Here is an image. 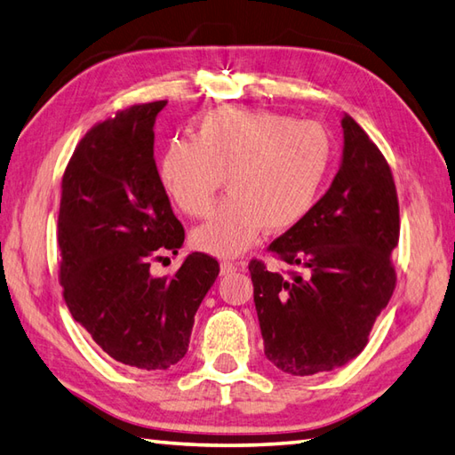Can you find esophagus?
<instances>
[{
	"mask_svg": "<svg viewBox=\"0 0 455 455\" xmlns=\"http://www.w3.org/2000/svg\"><path fill=\"white\" fill-rule=\"evenodd\" d=\"M239 268V265L237 263H229V261H224L220 265V273L221 275H229V273H235Z\"/></svg>",
	"mask_w": 455,
	"mask_h": 455,
	"instance_id": "1",
	"label": "esophagus"
}]
</instances>
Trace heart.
<instances>
[{"mask_svg": "<svg viewBox=\"0 0 455 455\" xmlns=\"http://www.w3.org/2000/svg\"><path fill=\"white\" fill-rule=\"evenodd\" d=\"M331 139L316 122L271 109L216 108L200 119L194 139H172L159 161L164 192L190 218L214 206L221 180L229 196L192 243L204 253L235 257L308 216L326 180Z\"/></svg>", "mask_w": 455, "mask_h": 455, "instance_id": "1", "label": "heart"}]
</instances>
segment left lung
<instances>
[{"label": "left lung", "mask_w": 455, "mask_h": 455, "mask_svg": "<svg viewBox=\"0 0 455 455\" xmlns=\"http://www.w3.org/2000/svg\"><path fill=\"white\" fill-rule=\"evenodd\" d=\"M344 151L326 194L268 251L300 273L249 263L265 355L289 375L331 371L357 357L395 291L398 200L385 156L344 114Z\"/></svg>", "instance_id": "1"}]
</instances>
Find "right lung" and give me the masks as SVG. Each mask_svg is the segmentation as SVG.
I'll return each instance as SVG.
<instances>
[{
  "mask_svg": "<svg viewBox=\"0 0 455 455\" xmlns=\"http://www.w3.org/2000/svg\"><path fill=\"white\" fill-rule=\"evenodd\" d=\"M164 106H132L92 127L64 171L59 212L60 284L72 318L111 359L141 371L184 357L220 273L204 253H190L171 279L151 273L153 257L179 255L184 243L153 156Z\"/></svg>",
  "mask_w": 455,
  "mask_h": 455,
  "instance_id": "obj_1",
  "label": "right lung"
}]
</instances>
